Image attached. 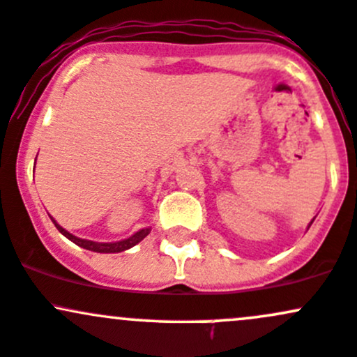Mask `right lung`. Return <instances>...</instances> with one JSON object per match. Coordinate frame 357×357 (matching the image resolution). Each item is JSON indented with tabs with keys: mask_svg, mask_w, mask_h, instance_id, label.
I'll use <instances>...</instances> for the list:
<instances>
[{
	"mask_svg": "<svg viewBox=\"0 0 357 357\" xmlns=\"http://www.w3.org/2000/svg\"><path fill=\"white\" fill-rule=\"evenodd\" d=\"M52 223H54V225H56V228L59 229V231L63 233V235L66 236V238H70V240L73 241V243L79 245V247L86 248V250L98 252V254H117V252H124V250H128V248H131V247H134V245H136V243H139V241L143 240L144 236H146L149 231H151V229H149V228H144V229H139V231H137V233H134V235H132V236H129L128 240L116 241V243H98V241L82 240V238H78V236L71 235V233H70V231H66V229H64L63 226L57 225L54 220H52Z\"/></svg>",
	"mask_w": 357,
	"mask_h": 357,
	"instance_id": "add662e5",
	"label": "right lung"
}]
</instances>
